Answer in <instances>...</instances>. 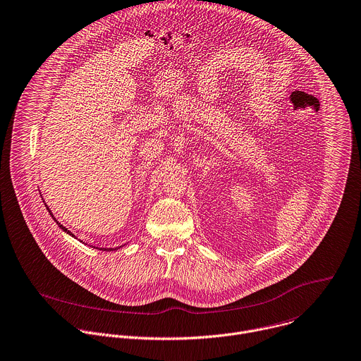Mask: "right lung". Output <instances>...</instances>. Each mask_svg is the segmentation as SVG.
I'll return each mask as SVG.
<instances>
[{"instance_id":"1","label":"right lung","mask_w":361,"mask_h":361,"mask_svg":"<svg viewBox=\"0 0 361 361\" xmlns=\"http://www.w3.org/2000/svg\"><path fill=\"white\" fill-rule=\"evenodd\" d=\"M45 207H47V209H48V212H49V215H51V216H52V218H54V221H55V222H56V225H58V226H59V228H61V229H62V231H63V232H66V233H68V235H72V236H73V238H75V235H73V233H72V232H71V231H69V229H68V228H65V226H63V225H62V224H61V222H59V221H58V219H56V218H55V216H54V214H52V212H51V209H49V207H48V205H47V204H45ZM122 247H123V245H122ZM118 248H120V247H118ZM118 248H100V250H104V251H116V250H118Z\"/></svg>"}]
</instances>
